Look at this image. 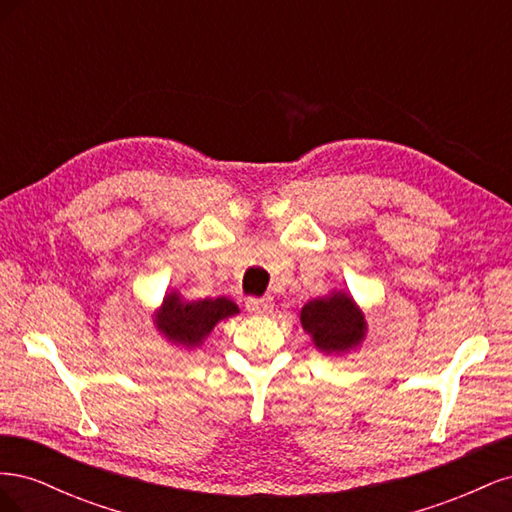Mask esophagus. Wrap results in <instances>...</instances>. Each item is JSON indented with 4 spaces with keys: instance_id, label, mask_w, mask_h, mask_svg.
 <instances>
[{
    "instance_id": "1",
    "label": "esophagus",
    "mask_w": 512,
    "mask_h": 512,
    "mask_svg": "<svg viewBox=\"0 0 512 512\" xmlns=\"http://www.w3.org/2000/svg\"><path fill=\"white\" fill-rule=\"evenodd\" d=\"M245 307H247V312H252V314H269L273 309V299L271 297H262V299L252 297L245 301Z\"/></svg>"
}]
</instances>
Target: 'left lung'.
I'll list each match as a JSON object with an SVG mask.
<instances>
[{"instance_id": "obj_1", "label": "left lung", "mask_w": 512, "mask_h": 512, "mask_svg": "<svg viewBox=\"0 0 512 512\" xmlns=\"http://www.w3.org/2000/svg\"><path fill=\"white\" fill-rule=\"evenodd\" d=\"M301 324L312 335L314 346L327 354L354 350L367 333L361 307L342 290H333L329 297L305 303L301 309Z\"/></svg>"}]
</instances>
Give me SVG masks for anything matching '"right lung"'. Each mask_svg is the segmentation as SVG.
I'll list each match as a JSON object with an SVG mask.
<instances>
[{"label":"right lung","mask_w":512,"mask_h":512,"mask_svg":"<svg viewBox=\"0 0 512 512\" xmlns=\"http://www.w3.org/2000/svg\"><path fill=\"white\" fill-rule=\"evenodd\" d=\"M235 314H239L237 303L226 297L185 301L177 292H170L153 322L168 342L183 348H198L215 324Z\"/></svg>","instance_id":"obj_1"}]
</instances>
